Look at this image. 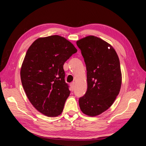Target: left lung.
Listing matches in <instances>:
<instances>
[{
  "label": "left lung",
  "mask_w": 146,
  "mask_h": 146,
  "mask_svg": "<svg viewBox=\"0 0 146 146\" xmlns=\"http://www.w3.org/2000/svg\"><path fill=\"white\" fill-rule=\"evenodd\" d=\"M76 51L72 43L58 35L38 38L27 51L21 69L22 85L42 114L56 117L62 113L70 94L63 66Z\"/></svg>",
  "instance_id": "1"
}]
</instances>
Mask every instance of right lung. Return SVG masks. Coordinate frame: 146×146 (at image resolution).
<instances>
[{"label":"right lung","instance_id":"1","mask_svg":"<svg viewBox=\"0 0 146 146\" xmlns=\"http://www.w3.org/2000/svg\"><path fill=\"white\" fill-rule=\"evenodd\" d=\"M76 45L84 59L88 83L87 91L79 98V106L85 115L95 117L108 110L119 94L120 60L115 49L97 36H86L77 40Z\"/></svg>","mask_w":146,"mask_h":146}]
</instances>
